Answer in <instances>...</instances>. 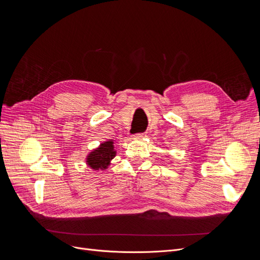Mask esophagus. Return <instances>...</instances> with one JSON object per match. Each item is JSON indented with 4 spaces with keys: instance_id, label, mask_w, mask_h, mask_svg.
<instances>
[{
    "instance_id": "esophagus-1",
    "label": "esophagus",
    "mask_w": 260,
    "mask_h": 260,
    "mask_svg": "<svg viewBox=\"0 0 260 260\" xmlns=\"http://www.w3.org/2000/svg\"><path fill=\"white\" fill-rule=\"evenodd\" d=\"M145 133H137V135H135L132 137V139H135V140H140V139H143V138H145Z\"/></svg>"
}]
</instances>
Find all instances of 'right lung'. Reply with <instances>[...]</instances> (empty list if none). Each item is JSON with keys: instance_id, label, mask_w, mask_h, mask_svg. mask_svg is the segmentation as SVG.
<instances>
[{"instance_id": "1", "label": "right lung", "mask_w": 260, "mask_h": 260, "mask_svg": "<svg viewBox=\"0 0 260 260\" xmlns=\"http://www.w3.org/2000/svg\"><path fill=\"white\" fill-rule=\"evenodd\" d=\"M115 156L116 149L114 146V140H108L90 152L86 156L85 162L88 167L95 171L105 170L111 165V161Z\"/></svg>"}]
</instances>
